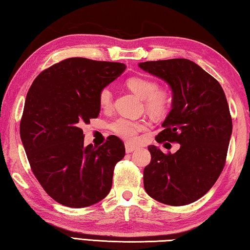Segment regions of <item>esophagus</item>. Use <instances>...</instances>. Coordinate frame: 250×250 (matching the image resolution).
Wrapping results in <instances>:
<instances>
[{"label":"esophagus","instance_id":"obj_1","mask_svg":"<svg viewBox=\"0 0 250 250\" xmlns=\"http://www.w3.org/2000/svg\"><path fill=\"white\" fill-rule=\"evenodd\" d=\"M135 149H137V146H132L131 143H125V152L126 153H131V152H133Z\"/></svg>","mask_w":250,"mask_h":250}]
</instances>
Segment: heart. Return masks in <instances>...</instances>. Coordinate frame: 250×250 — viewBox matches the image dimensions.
<instances>
[{
  "label": "heart",
  "instance_id": "obj_1",
  "mask_svg": "<svg viewBox=\"0 0 250 250\" xmlns=\"http://www.w3.org/2000/svg\"><path fill=\"white\" fill-rule=\"evenodd\" d=\"M126 87L145 100L147 111L154 116H161L168 109L170 96L167 91L160 89L154 80L146 77H131L125 82ZM99 104L103 109H110L112 105V92L108 87L100 90L98 96ZM147 128L145 120H134L130 118L120 117L111 124V129L117 135L125 140H134L137 134Z\"/></svg>",
  "mask_w": 250,
  "mask_h": 250
}]
</instances>
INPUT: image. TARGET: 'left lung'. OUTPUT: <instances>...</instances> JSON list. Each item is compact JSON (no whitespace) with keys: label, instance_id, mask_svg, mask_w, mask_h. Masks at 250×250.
<instances>
[{"label":"left lung","instance_id":"1","mask_svg":"<svg viewBox=\"0 0 250 250\" xmlns=\"http://www.w3.org/2000/svg\"><path fill=\"white\" fill-rule=\"evenodd\" d=\"M139 67L172 90L171 111L155 140L180 143L168 154L147 146L151 162L143 171L145 189L163 204H191L209 191L225 166L232 131L226 96L216 79L188 59L145 62Z\"/></svg>","mask_w":250,"mask_h":250}]
</instances>
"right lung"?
I'll list each match as a JSON object with an SVG mask.
<instances>
[{
  "mask_svg": "<svg viewBox=\"0 0 250 250\" xmlns=\"http://www.w3.org/2000/svg\"><path fill=\"white\" fill-rule=\"evenodd\" d=\"M121 62L73 57L37 76L27 92L21 140L36 179L59 204L83 208L108 195L113 170L124 159L118 137L83 146L82 126L99 116L103 88L124 73Z\"/></svg>",
  "mask_w": 250,
  "mask_h": 250,
  "instance_id": "1",
  "label": "right lung"
}]
</instances>
